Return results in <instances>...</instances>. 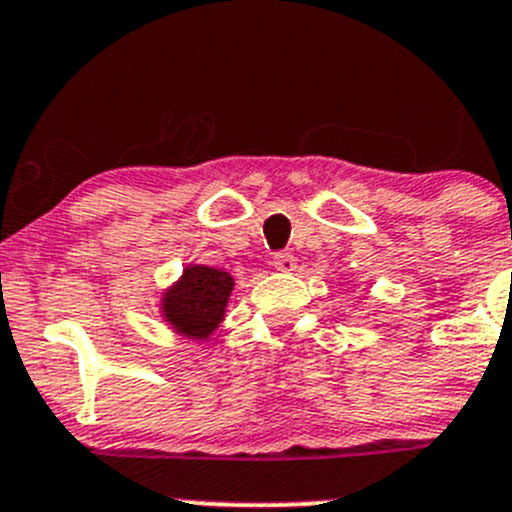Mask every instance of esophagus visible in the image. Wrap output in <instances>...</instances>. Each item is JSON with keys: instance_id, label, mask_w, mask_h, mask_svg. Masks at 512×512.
I'll list each match as a JSON object with an SVG mask.
<instances>
[{"instance_id": "1", "label": "esophagus", "mask_w": 512, "mask_h": 512, "mask_svg": "<svg viewBox=\"0 0 512 512\" xmlns=\"http://www.w3.org/2000/svg\"><path fill=\"white\" fill-rule=\"evenodd\" d=\"M272 265L280 272H292L295 270V257H292V252H277V255L272 257Z\"/></svg>"}]
</instances>
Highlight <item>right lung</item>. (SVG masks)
I'll list each match as a JSON object with an SVG mask.
<instances>
[{"label":"right lung","instance_id":"1","mask_svg":"<svg viewBox=\"0 0 512 512\" xmlns=\"http://www.w3.org/2000/svg\"><path fill=\"white\" fill-rule=\"evenodd\" d=\"M232 275L215 267L192 265L182 280L165 292L162 312L177 332L187 337H210L225 317V305L232 292Z\"/></svg>","mask_w":512,"mask_h":512}]
</instances>
